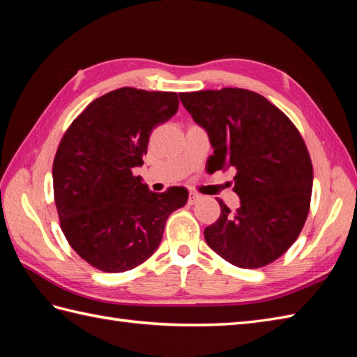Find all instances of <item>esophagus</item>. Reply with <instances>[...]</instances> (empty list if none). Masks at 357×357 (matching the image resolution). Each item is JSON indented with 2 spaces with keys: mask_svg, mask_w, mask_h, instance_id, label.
Wrapping results in <instances>:
<instances>
[{
  "mask_svg": "<svg viewBox=\"0 0 357 357\" xmlns=\"http://www.w3.org/2000/svg\"><path fill=\"white\" fill-rule=\"evenodd\" d=\"M201 199V195H198V193H190L188 195V204H190V206H193V204H196Z\"/></svg>",
  "mask_w": 357,
  "mask_h": 357,
  "instance_id": "esophagus-1",
  "label": "esophagus"
}]
</instances>
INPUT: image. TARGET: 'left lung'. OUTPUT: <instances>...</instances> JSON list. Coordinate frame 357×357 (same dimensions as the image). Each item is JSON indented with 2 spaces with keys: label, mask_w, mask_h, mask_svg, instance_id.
<instances>
[{
  "label": "left lung",
  "mask_w": 357,
  "mask_h": 357,
  "mask_svg": "<svg viewBox=\"0 0 357 357\" xmlns=\"http://www.w3.org/2000/svg\"><path fill=\"white\" fill-rule=\"evenodd\" d=\"M196 124L206 128L211 172L236 169L231 211L204 230L208 247L239 268H259L282 256L304 227L313 190V165L298 128L267 98L225 87L179 93Z\"/></svg>",
  "instance_id": "8db88e82"
}]
</instances>
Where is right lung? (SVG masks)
<instances>
[{"instance_id":"add662e5","label":"right lung","mask_w":357,"mask_h":357,"mask_svg":"<svg viewBox=\"0 0 357 357\" xmlns=\"http://www.w3.org/2000/svg\"><path fill=\"white\" fill-rule=\"evenodd\" d=\"M174 92L121 87L90 102L67 128L53 161V195L61 230L92 267H138L161 244L165 221L188 192H150L132 173L144 164L151 130L178 112Z\"/></svg>"}]
</instances>
